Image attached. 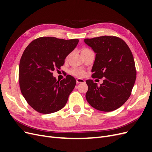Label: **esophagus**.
I'll use <instances>...</instances> for the list:
<instances>
[{
    "instance_id": "1",
    "label": "esophagus",
    "mask_w": 152,
    "mask_h": 152,
    "mask_svg": "<svg viewBox=\"0 0 152 152\" xmlns=\"http://www.w3.org/2000/svg\"><path fill=\"white\" fill-rule=\"evenodd\" d=\"M76 82L77 84H80V83H85V80L82 79H77L76 80Z\"/></svg>"
}]
</instances>
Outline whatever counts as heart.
<instances>
[{"label":"heart","mask_w":152,"mask_h":152,"mask_svg":"<svg viewBox=\"0 0 152 152\" xmlns=\"http://www.w3.org/2000/svg\"><path fill=\"white\" fill-rule=\"evenodd\" d=\"M90 50L88 48H83L81 50V53L82 52H85L87 51V50ZM71 74L77 76V77H83L85 75V72L83 71L82 70H80V69H78V68H73L70 70Z\"/></svg>","instance_id":"heart-1"}]
</instances>
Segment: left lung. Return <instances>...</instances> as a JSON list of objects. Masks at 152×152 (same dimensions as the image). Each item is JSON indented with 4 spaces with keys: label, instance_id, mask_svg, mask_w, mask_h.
<instances>
[{
    "label": "left lung",
    "instance_id": "left-lung-1",
    "mask_svg": "<svg viewBox=\"0 0 152 152\" xmlns=\"http://www.w3.org/2000/svg\"><path fill=\"white\" fill-rule=\"evenodd\" d=\"M84 42L96 53L92 77L102 79L98 86L87 80L86 98L95 109L111 112L120 108L130 97L136 79L135 63L127 44L115 36L85 39Z\"/></svg>",
    "mask_w": 152,
    "mask_h": 152
}]
</instances>
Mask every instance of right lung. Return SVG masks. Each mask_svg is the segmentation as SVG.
I'll use <instances>...</instances> for the list:
<instances>
[{
	"label": "right lung",
	"instance_id": "add662e5",
	"mask_svg": "<svg viewBox=\"0 0 152 152\" xmlns=\"http://www.w3.org/2000/svg\"><path fill=\"white\" fill-rule=\"evenodd\" d=\"M79 42L53 37L37 39L26 48L19 65V83L26 102L44 114L59 111L65 107L76 80L68 75L61 81L52 72L65 63L68 55Z\"/></svg>",
	"mask_w": 152,
	"mask_h": 152
}]
</instances>
